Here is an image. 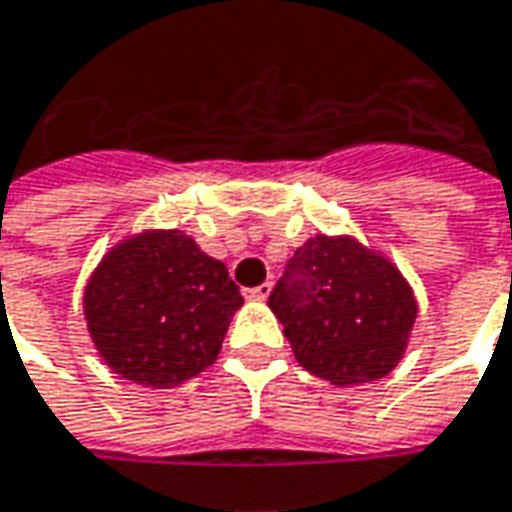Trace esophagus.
Segmentation results:
<instances>
[{
  "instance_id": "34e87169",
  "label": "esophagus",
  "mask_w": 512,
  "mask_h": 512,
  "mask_svg": "<svg viewBox=\"0 0 512 512\" xmlns=\"http://www.w3.org/2000/svg\"><path fill=\"white\" fill-rule=\"evenodd\" d=\"M269 294H271V283H260L255 285V288H249V297H252V300H266Z\"/></svg>"
}]
</instances>
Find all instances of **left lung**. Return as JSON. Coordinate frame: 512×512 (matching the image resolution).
I'll list each match as a JSON object with an SVG mask.
<instances>
[{"instance_id":"1","label":"left lung","mask_w":512,"mask_h":512,"mask_svg":"<svg viewBox=\"0 0 512 512\" xmlns=\"http://www.w3.org/2000/svg\"><path fill=\"white\" fill-rule=\"evenodd\" d=\"M294 356L330 384L378 381L401 361L417 302L389 260L353 238L316 235L269 294Z\"/></svg>"}]
</instances>
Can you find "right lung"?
Instances as JSON below:
<instances>
[{"mask_svg":"<svg viewBox=\"0 0 512 512\" xmlns=\"http://www.w3.org/2000/svg\"><path fill=\"white\" fill-rule=\"evenodd\" d=\"M241 305L227 266L179 229L142 232L111 249L83 294L89 333L106 364L156 389L207 370Z\"/></svg>","mask_w":512,"mask_h":512,"instance_id":"add662e5","label":"right lung"}]
</instances>
